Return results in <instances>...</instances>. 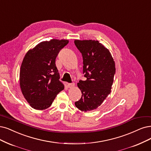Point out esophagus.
<instances>
[{"label":"esophagus","instance_id":"esophagus-1","mask_svg":"<svg viewBox=\"0 0 151 151\" xmlns=\"http://www.w3.org/2000/svg\"><path fill=\"white\" fill-rule=\"evenodd\" d=\"M67 86H68L69 88H72L75 86V83H68Z\"/></svg>","mask_w":151,"mask_h":151}]
</instances>
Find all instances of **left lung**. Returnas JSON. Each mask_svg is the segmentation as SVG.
Returning a JSON list of instances; mask_svg holds the SVG:
<instances>
[{"label":"left lung","instance_id":"1","mask_svg":"<svg viewBox=\"0 0 151 151\" xmlns=\"http://www.w3.org/2000/svg\"><path fill=\"white\" fill-rule=\"evenodd\" d=\"M83 60L85 81L80 80L78 87L81 99L76 107L84 112L96 109L111 92L116 72L115 62L109 50L98 40H75Z\"/></svg>","mask_w":151,"mask_h":151}]
</instances>
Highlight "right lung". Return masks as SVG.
Masks as SVG:
<instances>
[{"instance_id":"obj_1","label":"right lung","mask_w":151,"mask_h":151,"mask_svg":"<svg viewBox=\"0 0 151 151\" xmlns=\"http://www.w3.org/2000/svg\"><path fill=\"white\" fill-rule=\"evenodd\" d=\"M68 42L65 39L42 42L25 54L20 70V86L24 98L33 109H47L64 89L63 83L59 80L55 59Z\"/></svg>"}]
</instances>
